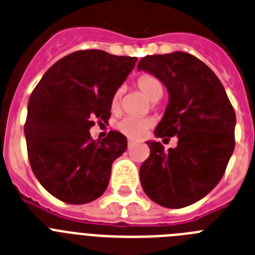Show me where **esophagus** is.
Instances as JSON below:
<instances>
[{
  "mask_svg": "<svg viewBox=\"0 0 255 255\" xmlns=\"http://www.w3.org/2000/svg\"><path fill=\"white\" fill-rule=\"evenodd\" d=\"M134 145V141L133 140H128V147H132Z\"/></svg>",
  "mask_w": 255,
  "mask_h": 255,
  "instance_id": "1",
  "label": "esophagus"
}]
</instances>
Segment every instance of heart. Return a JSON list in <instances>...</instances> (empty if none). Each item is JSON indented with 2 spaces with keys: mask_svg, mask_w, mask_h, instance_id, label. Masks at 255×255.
<instances>
[{
  "mask_svg": "<svg viewBox=\"0 0 255 255\" xmlns=\"http://www.w3.org/2000/svg\"><path fill=\"white\" fill-rule=\"evenodd\" d=\"M137 87L149 99L151 103L156 101L163 96V85L156 77L154 75H142L137 81ZM122 96V88H118L115 91L112 97V108L117 109L119 106ZM151 126V121L146 118H136V117H127V118L122 119L118 123V129L126 136L130 138H140L145 134V132Z\"/></svg>",
  "mask_w": 255,
  "mask_h": 255,
  "instance_id": "heart-1",
  "label": "heart"
}]
</instances>
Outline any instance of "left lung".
I'll use <instances>...</instances> for the list:
<instances>
[{"mask_svg":"<svg viewBox=\"0 0 255 255\" xmlns=\"http://www.w3.org/2000/svg\"><path fill=\"white\" fill-rule=\"evenodd\" d=\"M137 69L156 77L169 95L155 137L178 138L168 151L160 142H146L150 156L140 168L141 186L161 207L194 204L218 185L234 152V108L213 70L190 54L150 55Z\"/></svg>","mask_w":255,"mask_h":255,"instance_id":"8db88e82","label":"left lung"}]
</instances>
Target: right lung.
<instances>
[{"label": "right lung", "mask_w": 255, "mask_h": 255, "mask_svg": "<svg viewBox=\"0 0 255 255\" xmlns=\"http://www.w3.org/2000/svg\"><path fill=\"white\" fill-rule=\"evenodd\" d=\"M137 57L82 50L51 66L35 86L24 126L33 173L68 204L96 200L109 185L112 164L127 149L125 134L112 130L92 140L95 119L110 117L112 97Z\"/></svg>", "instance_id": "1"}]
</instances>
